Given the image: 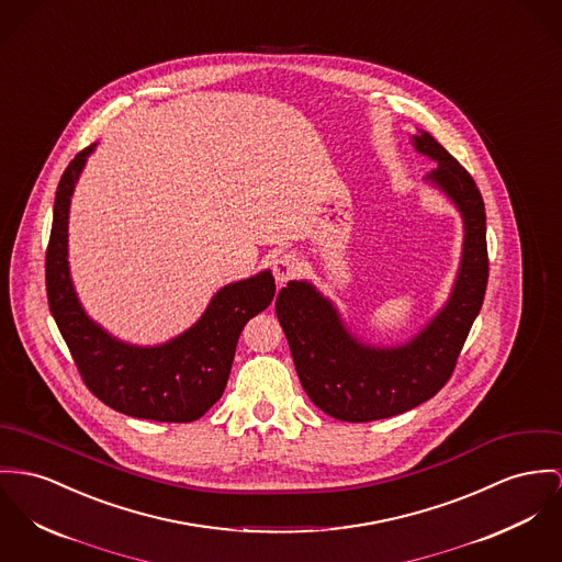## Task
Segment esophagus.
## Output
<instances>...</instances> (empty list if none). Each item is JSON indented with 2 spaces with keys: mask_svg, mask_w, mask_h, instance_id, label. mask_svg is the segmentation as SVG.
<instances>
[{
  "mask_svg": "<svg viewBox=\"0 0 562 562\" xmlns=\"http://www.w3.org/2000/svg\"><path fill=\"white\" fill-rule=\"evenodd\" d=\"M297 271H300V259L293 252L280 255L278 259L273 260V276H276L278 284L289 282L291 278L297 276Z\"/></svg>",
  "mask_w": 562,
  "mask_h": 562,
  "instance_id": "34e87169",
  "label": "esophagus"
}]
</instances>
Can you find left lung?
<instances>
[{
    "mask_svg": "<svg viewBox=\"0 0 562 562\" xmlns=\"http://www.w3.org/2000/svg\"><path fill=\"white\" fill-rule=\"evenodd\" d=\"M413 145L438 162L426 179L464 217L462 262L445 307L411 342L381 348L350 336L334 303L307 282H289L276 300L302 387L323 413L340 422L387 419L434 397L451 379L485 297V205L475 179L432 134L413 136Z\"/></svg>",
    "mask_w": 562,
    "mask_h": 562,
    "instance_id": "8db88e82",
    "label": "left lung"
}]
</instances>
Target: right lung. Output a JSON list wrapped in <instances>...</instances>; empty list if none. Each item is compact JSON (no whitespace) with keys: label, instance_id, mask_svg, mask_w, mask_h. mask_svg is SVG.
<instances>
[{"label":"right lung","instance_id":"add662e5","mask_svg":"<svg viewBox=\"0 0 562 562\" xmlns=\"http://www.w3.org/2000/svg\"><path fill=\"white\" fill-rule=\"evenodd\" d=\"M93 145L61 175L46 246V297L87 389L106 406L136 419L188 424L224 393L239 334L276 293L271 271L220 289L188 331L160 346H132L95 325L77 300L68 269V212Z\"/></svg>","mask_w":562,"mask_h":562}]
</instances>
